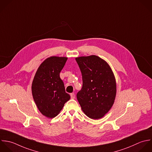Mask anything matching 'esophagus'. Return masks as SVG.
Returning a JSON list of instances; mask_svg holds the SVG:
<instances>
[{
  "label": "esophagus",
  "instance_id": "34e87169",
  "mask_svg": "<svg viewBox=\"0 0 152 152\" xmlns=\"http://www.w3.org/2000/svg\"><path fill=\"white\" fill-rule=\"evenodd\" d=\"M70 96H71V98L72 99H74L75 98V94L73 93H72L70 94Z\"/></svg>",
  "mask_w": 152,
  "mask_h": 152
}]
</instances>
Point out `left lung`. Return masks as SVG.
Segmentation results:
<instances>
[{
    "mask_svg": "<svg viewBox=\"0 0 152 152\" xmlns=\"http://www.w3.org/2000/svg\"><path fill=\"white\" fill-rule=\"evenodd\" d=\"M83 86L77 94L82 111L90 118L103 117L113 107L117 92L114 75L109 64L98 56L76 57Z\"/></svg>",
    "mask_w": 152,
    "mask_h": 152,
    "instance_id": "8db88e82",
    "label": "left lung"
}]
</instances>
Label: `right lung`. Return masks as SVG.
<instances>
[{"label":"right lung","mask_w":152,"mask_h":152,"mask_svg":"<svg viewBox=\"0 0 152 152\" xmlns=\"http://www.w3.org/2000/svg\"><path fill=\"white\" fill-rule=\"evenodd\" d=\"M67 57L52 56L39 66L32 83V94L35 104L44 116L56 117L70 96L66 92L60 73L65 65Z\"/></svg>","instance_id":"obj_1"}]
</instances>
